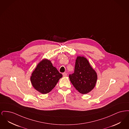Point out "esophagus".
Segmentation results:
<instances>
[{
    "label": "esophagus",
    "instance_id": "obj_1",
    "mask_svg": "<svg viewBox=\"0 0 129 129\" xmlns=\"http://www.w3.org/2000/svg\"><path fill=\"white\" fill-rule=\"evenodd\" d=\"M63 77H66V76H67V74L66 73H63Z\"/></svg>",
    "mask_w": 129,
    "mask_h": 129
}]
</instances>
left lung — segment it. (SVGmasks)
<instances>
[{
	"instance_id": "1",
	"label": "left lung",
	"mask_w": 129,
	"mask_h": 129,
	"mask_svg": "<svg viewBox=\"0 0 129 129\" xmlns=\"http://www.w3.org/2000/svg\"><path fill=\"white\" fill-rule=\"evenodd\" d=\"M69 78L76 90L82 94H86L94 88L97 74L86 57L78 56L75 61L74 72L69 75Z\"/></svg>"
}]
</instances>
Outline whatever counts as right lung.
Listing matches in <instances>:
<instances>
[{
    "instance_id": "right-lung-1",
    "label": "right lung",
    "mask_w": 129,
    "mask_h": 129,
    "mask_svg": "<svg viewBox=\"0 0 129 129\" xmlns=\"http://www.w3.org/2000/svg\"><path fill=\"white\" fill-rule=\"evenodd\" d=\"M62 74L53 66L49 59L44 58L40 62L31 74V83L38 91L45 94L55 86Z\"/></svg>"
}]
</instances>
